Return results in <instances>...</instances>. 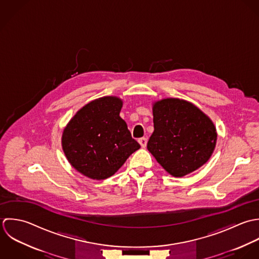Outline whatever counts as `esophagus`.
I'll list each match as a JSON object with an SVG mask.
<instances>
[{
	"label": "esophagus",
	"mask_w": 259,
	"mask_h": 259,
	"mask_svg": "<svg viewBox=\"0 0 259 259\" xmlns=\"http://www.w3.org/2000/svg\"><path fill=\"white\" fill-rule=\"evenodd\" d=\"M138 142L140 143V145H141V147H142V148H145V147H146V145H147V138H145V137L140 138V139L138 140Z\"/></svg>",
	"instance_id": "34e87169"
}]
</instances>
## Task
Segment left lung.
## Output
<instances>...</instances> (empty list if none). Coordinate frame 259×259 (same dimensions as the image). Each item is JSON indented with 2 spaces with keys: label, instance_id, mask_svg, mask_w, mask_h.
Wrapping results in <instances>:
<instances>
[{
  "label": "left lung",
  "instance_id": "1",
  "mask_svg": "<svg viewBox=\"0 0 259 259\" xmlns=\"http://www.w3.org/2000/svg\"><path fill=\"white\" fill-rule=\"evenodd\" d=\"M154 132L147 148L172 176H185L205 164L215 148L212 121L193 104L164 99L153 105Z\"/></svg>",
  "mask_w": 259,
  "mask_h": 259
}]
</instances>
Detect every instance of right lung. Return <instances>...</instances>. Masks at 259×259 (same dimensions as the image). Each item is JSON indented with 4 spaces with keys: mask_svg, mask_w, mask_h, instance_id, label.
Returning a JSON list of instances; mask_svg holds the SVG:
<instances>
[{
    "mask_svg": "<svg viewBox=\"0 0 259 259\" xmlns=\"http://www.w3.org/2000/svg\"><path fill=\"white\" fill-rule=\"evenodd\" d=\"M122 101L103 97L85 105L71 119L62 146L71 165L85 176L103 180L140 148L119 116Z\"/></svg>",
    "mask_w": 259,
    "mask_h": 259,
    "instance_id": "obj_1",
    "label": "right lung"
}]
</instances>
